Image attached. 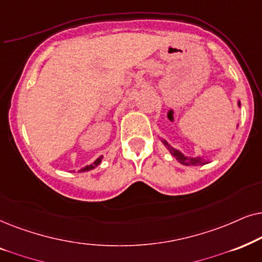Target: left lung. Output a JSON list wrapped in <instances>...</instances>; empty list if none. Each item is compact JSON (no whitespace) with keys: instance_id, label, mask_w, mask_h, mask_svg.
I'll return each mask as SVG.
<instances>
[{"instance_id":"left-lung-1","label":"left lung","mask_w":262,"mask_h":262,"mask_svg":"<svg viewBox=\"0 0 262 262\" xmlns=\"http://www.w3.org/2000/svg\"><path fill=\"white\" fill-rule=\"evenodd\" d=\"M238 105H241L239 102H238ZM162 142L166 146V148L169 149V152L171 153V155L175 157V158L179 160L181 164H183V165H193V166H195V165H204V164L208 163L207 160L205 158H202V157H198V158H188V157L183 156L180 151H177V149L172 148L171 146H170L165 140H164V139H162Z\"/></svg>"}]
</instances>
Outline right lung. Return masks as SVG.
Listing matches in <instances>:
<instances>
[{
  "instance_id": "right-lung-1",
  "label": "right lung",
  "mask_w": 262,
  "mask_h": 262,
  "mask_svg": "<svg viewBox=\"0 0 262 262\" xmlns=\"http://www.w3.org/2000/svg\"><path fill=\"white\" fill-rule=\"evenodd\" d=\"M102 159H103V157L100 156L98 159L97 160H95V162H93L92 164H91V165H87V166H85V167H82L81 170H80V172H85V171H90V170H92V169H95V167H97L100 164V162H102Z\"/></svg>"
}]
</instances>
